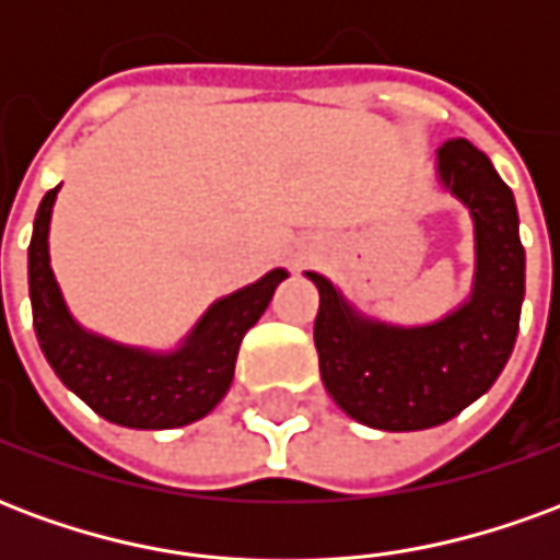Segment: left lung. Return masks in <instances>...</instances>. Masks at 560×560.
Masks as SVG:
<instances>
[{"instance_id":"8db88e82","label":"left lung","mask_w":560,"mask_h":560,"mask_svg":"<svg viewBox=\"0 0 560 560\" xmlns=\"http://www.w3.org/2000/svg\"><path fill=\"white\" fill-rule=\"evenodd\" d=\"M441 183L470 209L477 233L474 293L429 327H387L357 315L324 276L315 348L324 387L341 411L384 432L453 420L492 387L513 353L525 296V248L513 191L465 138L438 149Z\"/></svg>"}]
</instances>
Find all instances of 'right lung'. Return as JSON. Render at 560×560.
Masks as SVG:
<instances>
[{
    "mask_svg": "<svg viewBox=\"0 0 560 560\" xmlns=\"http://www.w3.org/2000/svg\"><path fill=\"white\" fill-rule=\"evenodd\" d=\"M59 188L44 195L30 243L32 324L59 381L92 411L128 429H173L207 417L231 389L240 341L288 279L272 269L200 317L179 351L147 353L92 336L68 315L50 269L47 231Z\"/></svg>",
    "mask_w": 560,
    "mask_h": 560,
    "instance_id": "add662e5",
    "label": "right lung"
}]
</instances>
